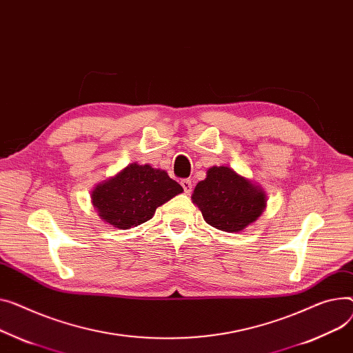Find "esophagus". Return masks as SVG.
Returning a JSON list of instances; mask_svg holds the SVG:
<instances>
[{"mask_svg": "<svg viewBox=\"0 0 353 353\" xmlns=\"http://www.w3.org/2000/svg\"><path fill=\"white\" fill-rule=\"evenodd\" d=\"M180 184H181V187H183V190H184V193H192V189H193V184H192V180H189V179H183L181 181H180Z\"/></svg>", "mask_w": 353, "mask_h": 353, "instance_id": "esophagus-1", "label": "esophagus"}]
</instances>
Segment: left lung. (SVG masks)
Masks as SVG:
<instances>
[{
	"mask_svg": "<svg viewBox=\"0 0 353 353\" xmlns=\"http://www.w3.org/2000/svg\"><path fill=\"white\" fill-rule=\"evenodd\" d=\"M207 224L237 232L261 216L265 194L258 185L225 166L208 169L192 196Z\"/></svg>",
	"mask_w": 353,
	"mask_h": 353,
	"instance_id": "1",
	"label": "left lung"
}]
</instances>
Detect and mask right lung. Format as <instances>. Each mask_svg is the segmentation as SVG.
I'll return each mask as SVG.
<instances>
[{
	"label": "right lung",
	"mask_w": 353,
	"mask_h": 353,
	"mask_svg": "<svg viewBox=\"0 0 353 353\" xmlns=\"http://www.w3.org/2000/svg\"><path fill=\"white\" fill-rule=\"evenodd\" d=\"M183 192L164 170L130 164L92 192V203L109 224L128 230L150 220L157 207Z\"/></svg>",
	"instance_id": "1"
}]
</instances>
